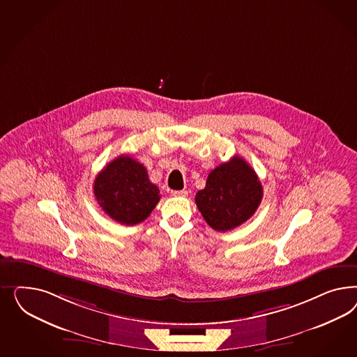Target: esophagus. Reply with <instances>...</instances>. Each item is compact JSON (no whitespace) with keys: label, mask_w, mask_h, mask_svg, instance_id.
<instances>
[{"label":"esophagus","mask_w":357,"mask_h":357,"mask_svg":"<svg viewBox=\"0 0 357 357\" xmlns=\"http://www.w3.org/2000/svg\"><path fill=\"white\" fill-rule=\"evenodd\" d=\"M187 191H184V190H181V191H172V195L175 196V197H184V196H187Z\"/></svg>","instance_id":"34e87169"}]
</instances>
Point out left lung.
Instances as JSON below:
<instances>
[{
    "label": "left lung",
    "instance_id": "8db88e82",
    "mask_svg": "<svg viewBox=\"0 0 357 357\" xmlns=\"http://www.w3.org/2000/svg\"><path fill=\"white\" fill-rule=\"evenodd\" d=\"M261 197L258 175L243 158L234 155L209 173L206 188L197 191L195 202L209 227L227 231L246 222Z\"/></svg>",
    "mask_w": 357,
    "mask_h": 357
}]
</instances>
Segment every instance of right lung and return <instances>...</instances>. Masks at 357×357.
Segmentation results:
<instances>
[{"instance_id":"1","label":"right lung","mask_w":357,"mask_h":357,"mask_svg":"<svg viewBox=\"0 0 357 357\" xmlns=\"http://www.w3.org/2000/svg\"><path fill=\"white\" fill-rule=\"evenodd\" d=\"M94 195L106 215L123 225L142 222L161 199L144 165L128 155H119L98 174Z\"/></svg>"}]
</instances>
